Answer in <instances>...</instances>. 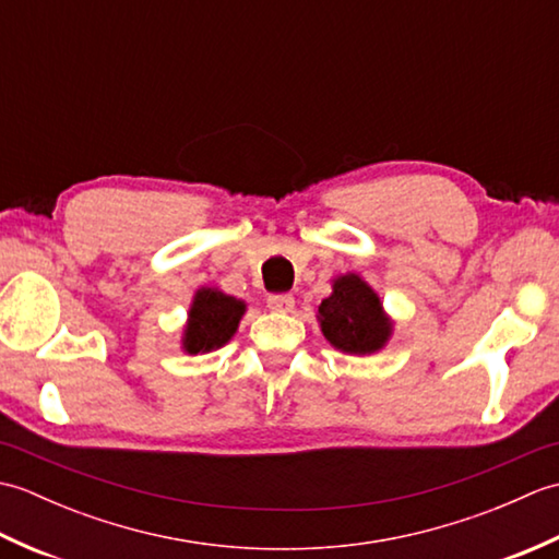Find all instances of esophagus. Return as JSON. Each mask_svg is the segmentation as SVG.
Returning a JSON list of instances; mask_svg holds the SVG:
<instances>
[{
    "mask_svg": "<svg viewBox=\"0 0 559 559\" xmlns=\"http://www.w3.org/2000/svg\"><path fill=\"white\" fill-rule=\"evenodd\" d=\"M266 307L271 312H293L295 307V298L288 293H281V295H269L266 298Z\"/></svg>",
    "mask_w": 559,
    "mask_h": 559,
    "instance_id": "obj_1",
    "label": "esophagus"
}]
</instances>
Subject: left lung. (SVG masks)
Segmentation results:
<instances>
[{"instance_id":"8db88e82","label":"left lung","mask_w":559,"mask_h":559,"mask_svg":"<svg viewBox=\"0 0 559 559\" xmlns=\"http://www.w3.org/2000/svg\"><path fill=\"white\" fill-rule=\"evenodd\" d=\"M324 338L346 355H374L394 336V319L360 273H341L317 310Z\"/></svg>"}]
</instances>
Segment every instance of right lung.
I'll list each match as a JSON object with an SVG mask.
<instances>
[{
	"label": "right lung",
	"instance_id": "obj_1",
	"mask_svg": "<svg viewBox=\"0 0 559 559\" xmlns=\"http://www.w3.org/2000/svg\"><path fill=\"white\" fill-rule=\"evenodd\" d=\"M247 302L223 293L218 286H204L194 293L182 326L180 348L187 355H204L223 348L240 326Z\"/></svg>",
	"mask_w": 559,
	"mask_h": 559
}]
</instances>
